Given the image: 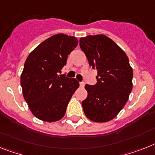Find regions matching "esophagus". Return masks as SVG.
Returning <instances> with one entry per match:
<instances>
[{
  "label": "esophagus",
  "mask_w": 155,
  "mask_h": 155,
  "mask_svg": "<svg viewBox=\"0 0 155 155\" xmlns=\"http://www.w3.org/2000/svg\"><path fill=\"white\" fill-rule=\"evenodd\" d=\"M84 86H85V82H83V81L80 82V87H81V88H84Z\"/></svg>",
  "instance_id": "1"
}]
</instances>
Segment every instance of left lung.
<instances>
[{
	"mask_svg": "<svg viewBox=\"0 0 155 155\" xmlns=\"http://www.w3.org/2000/svg\"><path fill=\"white\" fill-rule=\"evenodd\" d=\"M80 47L89 66L97 71V82L85 85L88 92L82 107L87 118L94 122H108L126 104L132 89L133 70L125 52L104 35L80 39Z\"/></svg>",
	"mask_w": 155,
	"mask_h": 155,
	"instance_id": "1",
	"label": "left lung"
}]
</instances>
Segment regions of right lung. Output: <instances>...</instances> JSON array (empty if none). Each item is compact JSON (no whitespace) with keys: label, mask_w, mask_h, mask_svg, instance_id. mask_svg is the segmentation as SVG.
I'll use <instances>...</instances> for the list:
<instances>
[{"label":"right lung","mask_w":155,"mask_h":155,"mask_svg":"<svg viewBox=\"0 0 155 155\" xmlns=\"http://www.w3.org/2000/svg\"><path fill=\"white\" fill-rule=\"evenodd\" d=\"M78 43L74 36L54 35L41 43L27 58L20 77L23 95L31 112L41 120H61L79 87L75 78L59 75Z\"/></svg>","instance_id":"1"}]
</instances>
